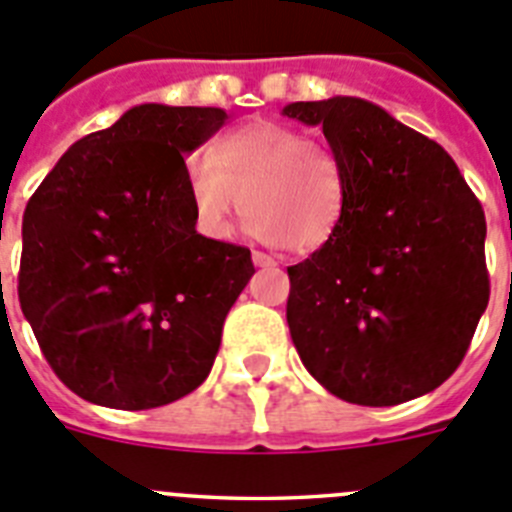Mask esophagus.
Here are the masks:
<instances>
[{"mask_svg":"<svg viewBox=\"0 0 512 512\" xmlns=\"http://www.w3.org/2000/svg\"><path fill=\"white\" fill-rule=\"evenodd\" d=\"M253 264H256V266H274V264H277V261L271 259L269 253H264V251H253Z\"/></svg>","mask_w":512,"mask_h":512,"instance_id":"34e87169","label":"esophagus"}]
</instances>
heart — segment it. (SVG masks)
Wrapping results in <instances>:
<instances>
[{"label":"heart","instance_id":"b5f03b06","mask_svg":"<svg viewBox=\"0 0 512 512\" xmlns=\"http://www.w3.org/2000/svg\"><path fill=\"white\" fill-rule=\"evenodd\" d=\"M194 223L207 238H228L235 215L248 233L287 251H315L336 235L348 205L343 161L282 122L256 120L217 135L207 158L184 166Z\"/></svg>","mask_w":512,"mask_h":512}]
</instances>
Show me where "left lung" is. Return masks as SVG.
Returning <instances> with one entry per match:
<instances>
[{
  "instance_id": "1",
  "label": "left lung",
  "mask_w": 512,
  "mask_h": 512,
  "mask_svg": "<svg viewBox=\"0 0 512 512\" xmlns=\"http://www.w3.org/2000/svg\"><path fill=\"white\" fill-rule=\"evenodd\" d=\"M341 156V228L289 266L287 323L330 395L390 408L461 364L490 300L482 205L436 140L359 97L292 102Z\"/></svg>"
}]
</instances>
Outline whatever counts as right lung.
<instances>
[{
    "label": "right lung",
    "mask_w": 512,
    "mask_h": 512,
    "mask_svg": "<svg viewBox=\"0 0 512 512\" xmlns=\"http://www.w3.org/2000/svg\"><path fill=\"white\" fill-rule=\"evenodd\" d=\"M228 120L220 107L138 104L76 140L22 217L17 295L71 392L117 410L197 390L253 277L251 251L194 230L184 156Z\"/></svg>",
    "instance_id": "add662e5"
}]
</instances>
